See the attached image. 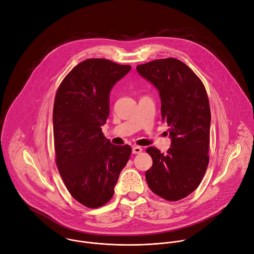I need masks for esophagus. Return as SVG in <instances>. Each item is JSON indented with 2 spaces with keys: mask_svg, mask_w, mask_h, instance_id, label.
Segmentation results:
<instances>
[{
  "mask_svg": "<svg viewBox=\"0 0 254 254\" xmlns=\"http://www.w3.org/2000/svg\"><path fill=\"white\" fill-rule=\"evenodd\" d=\"M142 152V149L138 146H135L132 148V154H140Z\"/></svg>",
  "mask_w": 254,
  "mask_h": 254,
  "instance_id": "1",
  "label": "esophagus"
}]
</instances>
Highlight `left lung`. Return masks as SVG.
<instances>
[{
	"instance_id": "8db88e82",
	"label": "left lung",
	"mask_w": 254,
	"mask_h": 254,
	"mask_svg": "<svg viewBox=\"0 0 254 254\" xmlns=\"http://www.w3.org/2000/svg\"><path fill=\"white\" fill-rule=\"evenodd\" d=\"M138 74L159 91L162 120L171 127L166 154L150 147L153 166L146 172L150 189L178 201L197 189L209 163L211 113L204 84L182 61L158 59L136 66Z\"/></svg>"
}]
</instances>
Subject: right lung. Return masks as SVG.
I'll use <instances>...</instances> for the list:
<instances>
[{
	"label": "right lung",
	"mask_w": 254,
	"mask_h": 254,
	"mask_svg": "<svg viewBox=\"0 0 254 254\" xmlns=\"http://www.w3.org/2000/svg\"><path fill=\"white\" fill-rule=\"evenodd\" d=\"M130 68L107 59H87L69 72L56 92V165L71 196L88 208L112 199L131 154L128 144L115 146L101 131L110 116V93Z\"/></svg>",
	"instance_id": "right-lung-1"
}]
</instances>
